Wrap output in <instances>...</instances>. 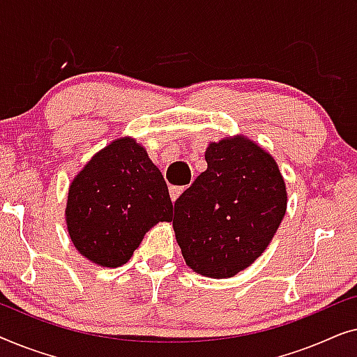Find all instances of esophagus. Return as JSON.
I'll return each mask as SVG.
<instances>
[{
	"label": "esophagus",
	"instance_id": "obj_1",
	"mask_svg": "<svg viewBox=\"0 0 357 357\" xmlns=\"http://www.w3.org/2000/svg\"><path fill=\"white\" fill-rule=\"evenodd\" d=\"M183 190H185V187H175V185H170V187H169L170 199H172V202H175V199H177L180 195H182Z\"/></svg>",
	"mask_w": 357,
	"mask_h": 357
}]
</instances>
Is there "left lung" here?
<instances>
[{
	"instance_id": "left-lung-1",
	"label": "left lung",
	"mask_w": 357,
	"mask_h": 357,
	"mask_svg": "<svg viewBox=\"0 0 357 357\" xmlns=\"http://www.w3.org/2000/svg\"><path fill=\"white\" fill-rule=\"evenodd\" d=\"M208 169L174 204V231L187 265L208 278L250 266L284 218L287 195L275 159L247 138L208 146Z\"/></svg>"
}]
</instances>
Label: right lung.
Masks as SVG:
<instances>
[{"label":"right lung","instance_id":"obj_1","mask_svg":"<svg viewBox=\"0 0 357 357\" xmlns=\"http://www.w3.org/2000/svg\"><path fill=\"white\" fill-rule=\"evenodd\" d=\"M172 219L167 183L146 151L121 138L99 151L73 180L66 204L68 232L87 260L125 265L159 221Z\"/></svg>","mask_w":357,"mask_h":357}]
</instances>
